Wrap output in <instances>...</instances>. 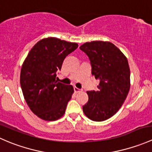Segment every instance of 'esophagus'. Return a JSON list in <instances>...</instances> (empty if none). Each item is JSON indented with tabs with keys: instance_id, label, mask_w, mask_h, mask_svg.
Instances as JSON below:
<instances>
[{
	"instance_id": "34e87169",
	"label": "esophagus",
	"mask_w": 152,
	"mask_h": 152,
	"mask_svg": "<svg viewBox=\"0 0 152 152\" xmlns=\"http://www.w3.org/2000/svg\"><path fill=\"white\" fill-rule=\"evenodd\" d=\"M73 89H74V92H75V93H79V92L81 91V90H79V88H77V87H73Z\"/></svg>"
}]
</instances>
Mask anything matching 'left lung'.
I'll use <instances>...</instances> for the list:
<instances>
[{"mask_svg":"<svg viewBox=\"0 0 152 152\" xmlns=\"http://www.w3.org/2000/svg\"><path fill=\"white\" fill-rule=\"evenodd\" d=\"M79 48L88 56L92 75L99 81L96 91H87L85 115L94 121H104L123 105L130 89V70L125 55L114 44L104 41L85 42Z\"/></svg>","mask_w":152,"mask_h":152,"instance_id":"left-lung-1","label":"left lung"}]
</instances>
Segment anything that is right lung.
Listing matches in <instances>:
<instances>
[{"mask_svg":"<svg viewBox=\"0 0 152 152\" xmlns=\"http://www.w3.org/2000/svg\"><path fill=\"white\" fill-rule=\"evenodd\" d=\"M77 48L76 42L44 38L34 45L24 60L21 89L30 110L39 118L53 121L65 114L73 87L57 82L56 71L61 70L65 57Z\"/></svg>","mask_w":152,"mask_h":152,"instance_id":"obj_1","label":"right lung"}]
</instances>
